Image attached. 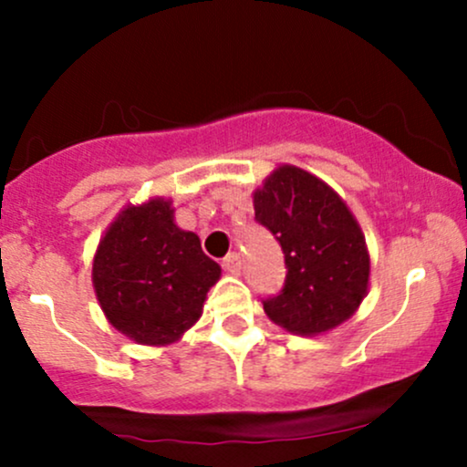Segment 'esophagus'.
<instances>
[{"label": "esophagus", "mask_w": 467, "mask_h": 467, "mask_svg": "<svg viewBox=\"0 0 467 467\" xmlns=\"http://www.w3.org/2000/svg\"><path fill=\"white\" fill-rule=\"evenodd\" d=\"M222 265H223V270L230 272V275H239V272H241V254H239V252H230L226 259L222 261Z\"/></svg>", "instance_id": "1"}]
</instances>
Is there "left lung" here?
<instances>
[{
  "instance_id": "1",
  "label": "left lung",
  "mask_w": 467,
  "mask_h": 467,
  "mask_svg": "<svg viewBox=\"0 0 467 467\" xmlns=\"http://www.w3.org/2000/svg\"><path fill=\"white\" fill-rule=\"evenodd\" d=\"M254 222L275 234L285 259V283L264 298L265 314L289 331L334 329L367 296L368 252L347 203L323 180L278 166L254 192Z\"/></svg>"
}]
</instances>
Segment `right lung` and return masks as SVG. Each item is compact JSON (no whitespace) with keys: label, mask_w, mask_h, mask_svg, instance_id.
<instances>
[{"label":"right lung","mask_w":467,"mask_h":467,"mask_svg":"<svg viewBox=\"0 0 467 467\" xmlns=\"http://www.w3.org/2000/svg\"><path fill=\"white\" fill-rule=\"evenodd\" d=\"M219 275L200 237L175 226L166 200L125 208L100 239L92 267L107 320L140 345H166L195 325Z\"/></svg>","instance_id":"add662e5"}]
</instances>
